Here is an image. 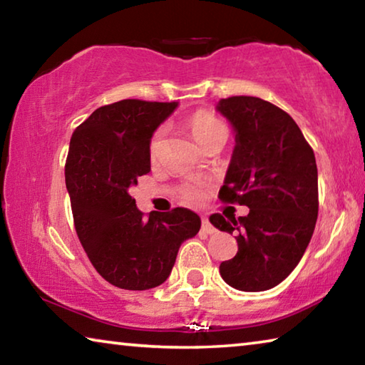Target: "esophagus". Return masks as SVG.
Returning a JSON list of instances; mask_svg holds the SVG:
<instances>
[{"label": "esophagus", "mask_w": 365, "mask_h": 365, "mask_svg": "<svg viewBox=\"0 0 365 365\" xmlns=\"http://www.w3.org/2000/svg\"><path fill=\"white\" fill-rule=\"evenodd\" d=\"M201 228H202V232L207 233V235H212V233L215 232V228L211 225V222H209L207 217H202V220H201Z\"/></svg>", "instance_id": "esophagus-1"}]
</instances>
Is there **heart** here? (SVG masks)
<instances>
[{"label": "heart", "instance_id": "1", "mask_svg": "<svg viewBox=\"0 0 365 365\" xmlns=\"http://www.w3.org/2000/svg\"><path fill=\"white\" fill-rule=\"evenodd\" d=\"M187 125L190 128L191 135H193L195 140L200 143L202 148H205L209 141H211L214 137H217L219 133H227V128L219 117H215L211 110L206 109H197L195 110L187 119ZM165 130L163 127H159L154 130V133L151 135L150 140V158L156 159L160 145H163V138H164ZM182 196L185 201L188 202H197L201 201V193L200 190L195 187H185L182 190Z\"/></svg>", "mask_w": 365, "mask_h": 365}]
</instances>
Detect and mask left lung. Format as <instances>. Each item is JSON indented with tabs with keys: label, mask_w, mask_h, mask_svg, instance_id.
Segmentation results:
<instances>
[{
	"label": "left lung",
	"mask_w": 365,
	"mask_h": 365,
	"mask_svg": "<svg viewBox=\"0 0 365 365\" xmlns=\"http://www.w3.org/2000/svg\"><path fill=\"white\" fill-rule=\"evenodd\" d=\"M217 109L237 132L219 197L250 207L245 217H209L238 243L219 270L233 288L265 292L292 274L311 242L319 214L316 156L292 115L275 104L230 96Z\"/></svg>",
	"instance_id": "left-lung-1"
}]
</instances>
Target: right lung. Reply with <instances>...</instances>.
<instances>
[{
	"mask_svg": "<svg viewBox=\"0 0 365 365\" xmlns=\"http://www.w3.org/2000/svg\"><path fill=\"white\" fill-rule=\"evenodd\" d=\"M175 106L122 100L98 108L72 133L64 172L73 225L98 274L117 288L164 283L180 245L200 232L190 209L145 217L128 193L151 170V135Z\"/></svg>",
	"mask_w": 365,
	"mask_h": 365,
	"instance_id": "right-lung-1",
	"label": "right lung"
}]
</instances>
